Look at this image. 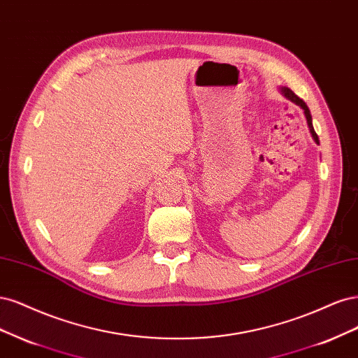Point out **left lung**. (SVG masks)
<instances>
[{
  "label": "left lung",
  "mask_w": 358,
  "mask_h": 358,
  "mask_svg": "<svg viewBox=\"0 0 358 358\" xmlns=\"http://www.w3.org/2000/svg\"><path fill=\"white\" fill-rule=\"evenodd\" d=\"M282 92H284V95L288 98V99H292L293 102H296L297 106H301L302 108H303V111H305V116H306V122H308V126H309V131H310V134H313V136H314V140H315V143L317 144H320V140H318V135L315 134V131H314V126H313V117H310V113H309V108H308V106L305 103V101L303 99H301L299 98L294 92L292 90V89H288V87H282L281 89Z\"/></svg>",
  "instance_id": "left-lung-1"
}]
</instances>
